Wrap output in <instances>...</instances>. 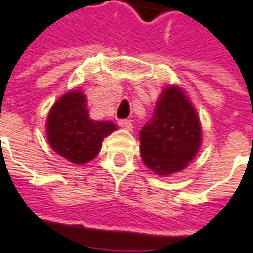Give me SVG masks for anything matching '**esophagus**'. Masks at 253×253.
<instances>
[{"label":"esophagus","instance_id":"1","mask_svg":"<svg viewBox=\"0 0 253 253\" xmlns=\"http://www.w3.org/2000/svg\"><path fill=\"white\" fill-rule=\"evenodd\" d=\"M118 125H119L122 128H125V130H132V123L131 121H128V119H121V121L118 122Z\"/></svg>","mask_w":253,"mask_h":253}]
</instances>
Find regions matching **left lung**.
Instances as JSON below:
<instances>
[{"label": "left lung", "instance_id": "obj_1", "mask_svg": "<svg viewBox=\"0 0 253 253\" xmlns=\"http://www.w3.org/2000/svg\"><path fill=\"white\" fill-rule=\"evenodd\" d=\"M139 137L143 163L157 175L179 172L195 157L201 145V125L180 89H165Z\"/></svg>", "mask_w": 253, "mask_h": 253}]
</instances>
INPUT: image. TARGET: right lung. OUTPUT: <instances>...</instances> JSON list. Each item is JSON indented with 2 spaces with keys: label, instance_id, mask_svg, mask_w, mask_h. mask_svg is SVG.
Masks as SVG:
<instances>
[{
  "label": "right lung",
  "instance_id": "right-lung-1",
  "mask_svg": "<svg viewBox=\"0 0 253 253\" xmlns=\"http://www.w3.org/2000/svg\"><path fill=\"white\" fill-rule=\"evenodd\" d=\"M112 122L92 121L86 99L80 90L62 96L47 119V137L51 148L74 164H85L97 156L107 135L115 131Z\"/></svg>",
  "mask_w": 253,
  "mask_h": 253
}]
</instances>
